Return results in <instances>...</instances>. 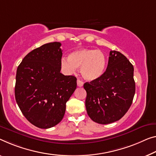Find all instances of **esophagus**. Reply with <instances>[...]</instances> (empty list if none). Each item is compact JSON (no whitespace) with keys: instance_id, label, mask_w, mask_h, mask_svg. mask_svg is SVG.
Listing matches in <instances>:
<instances>
[{"instance_id":"1","label":"esophagus","mask_w":156,"mask_h":156,"mask_svg":"<svg viewBox=\"0 0 156 156\" xmlns=\"http://www.w3.org/2000/svg\"><path fill=\"white\" fill-rule=\"evenodd\" d=\"M83 85V82L82 81H81L80 80H77V86L79 87H81Z\"/></svg>"}]
</instances>
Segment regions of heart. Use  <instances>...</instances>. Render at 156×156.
Returning <instances> with one entry per match:
<instances>
[{"mask_svg": "<svg viewBox=\"0 0 156 156\" xmlns=\"http://www.w3.org/2000/svg\"><path fill=\"white\" fill-rule=\"evenodd\" d=\"M61 67L68 74L75 73L80 68L81 76L86 80H97L104 73L107 57L102 51L91 49H80L69 54L68 58L61 59Z\"/></svg>", "mask_w": 156, "mask_h": 156, "instance_id": "b5f03b06", "label": "heart"}]
</instances>
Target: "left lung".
<instances>
[{"mask_svg": "<svg viewBox=\"0 0 156 156\" xmlns=\"http://www.w3.org/2000/svg\"><path fill=\"white\" fill-rule=\"evenodd\" d=\"M134 68L123 54L109 53L106 71L101 76L86 82V108L93 121L109 124L119 121L130 108L135 93Z\"/></svg>", "mask_w": 156, "mask_h": 156, "instance_id": "8db88e82", "label": "left lung"}]
</instances>
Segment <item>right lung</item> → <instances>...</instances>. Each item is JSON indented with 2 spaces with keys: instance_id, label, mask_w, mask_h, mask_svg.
Returning <instances> with one entry per match:
<instances>
[{
  "instance_id": "1",
  "label": "right lung",
  "mask_w": 156,
  "mask_h": 156,
  "mask_svg": "<svg viewBox=\"0 0 156 156\" xmlns=\"http://www.w3.org/2000/svg\"><path fill=\"white\" fill-rule=\"evenodd\" d=\"M61 44L50 42L33 49L18 66L14 94L19 107L33 125L47 129L63 119L76 78L61 73Z\"/></svg>"
}]
</instances>
